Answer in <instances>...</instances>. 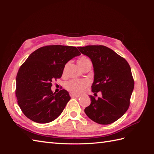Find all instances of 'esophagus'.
<instances>
[{
    "label": "esophagus",
    "mask_w": 154,
    "mask_h": 154,
    "mask_svg": "<svg viewBox=\"0 0 154 154\" xmlns=\"http://www.w3.org/2000/svg\"><path fill=\"white\" fill-rule=\"evenodd\" d=\"M70 96H71V97H79L80 96L79 95H76V94H74L72 93H70Z\"/></svg>",
    "instance_id": "esophagus-1"
}]
</instances>
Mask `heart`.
Returning a JSON list of instances; mask_svg holds the SVG:
<instances>
[{
	"instance_id": "1",
	"label": "heart",
	"mask_w": 154,
	"mask_h": 154,
	"mask_svg": "<svg viewBox=\"0 0 154 154\" xmlns=\"http://www.w3.org/2000/svg\"><path fill=\"white\" fill-rule=\"evenodd\" d=\"M89 62H91L89 59L86 57H84V56L79 58L78 61L79 66L81 67L82 69ZM67 66L68 63L65 66L63 69V72H66ZM88 85H89V82L87 80H71L65 83L64 87L69 92L74 93V94H79V93L82 92L87 87H88Z\"/></svg>"
}]
</instances>
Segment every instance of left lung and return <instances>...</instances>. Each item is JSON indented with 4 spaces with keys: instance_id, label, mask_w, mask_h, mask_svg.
<instances>
[{
    "instance_id": "1",
    "label": "left lung",
    "mask_w": 154,
    "mask_h": 154,
    "mask_svg": "<svg viewBox=\"0 0 154 154\" xmlns=\"http://www.w3.org/2000/svg\"><path fill=\"white\" fill-rule=\"evenodd\" d=\"M89 57L94 67V80L92 92H101L96 100L89 96L91 103L85 112L94 122L108 125L119 119L127 112L134 87L131 69L124 58L104 45L78 47Z\"/></svg>"
}]
</instances>
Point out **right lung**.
Segmentation results:
<instances>
[{
	"label": "right lung",
	"mask_w": 154,
	"mask_h": 154,
	"mask_svg": "<svg viewBox=\"0 0 154 154\" xmlns=\"http://www.w3.org/2000/svg\"><path fill=\"white\" fill-rule=\"evenodd\" d=\"M80 54L76 47L53 45L29 56L18 69L15 90L18 104L27 118L48 123L62 114L71 97L65 89L53 93L51 82L62 77L68 61Z\"/></svg>",
	"instance_id": "right-lung-1"
}]
</instances>
